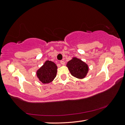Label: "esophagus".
<instances>
[{"label":"esophagus","mask_w":125,"mask_h":125,"mask_svg":"<svg viewBox=\"0 0 125 125\" xmlns=\"http://www.w3.org/2000/svg\"><path fill=\"white\" fill-rule=\"evenodd\" d=\"M60 64H61V65H65V61H62V60L60 61Z\"/></svg>","instance_id":"1"}]
</instances>
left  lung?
<instances>
[{
    "instance_id": "8db88e82",
    "label": "left lung",
    "mask_w": 125,
    "mask_h": 125,
    "mask_svg": "<svg viewBox=\"0 0 125 125\" xmlns=\"http://www.w3.org/2000/svg\"><path fill=\"white\" fill-rule=\"evenodd\" d=\"M72 75L77 78H83L88 73V66L86 63L77 58H73L66 65Z\"/></svg>"
}]
</instances>
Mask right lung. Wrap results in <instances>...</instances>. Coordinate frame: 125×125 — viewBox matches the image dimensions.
Returning <instances> with one entry per match:
<instances>
[{
  "label": "right lung",
  "mask_w": 125,
  "mask_h": 125,
  "mask_svg": "<svg viewBox=\"0 0 125 125\" xmlns=\"http://www.w3.org/2000/svg\"><path fill=\"white\" fill-rule=\"evenodd\" d=\"M57 66L51 61H46L44 64L37 71V76L43 83H48L52 81L56 77Z\"/></svg>",
  "instance_id": "add662e5"
}]
</instances>
